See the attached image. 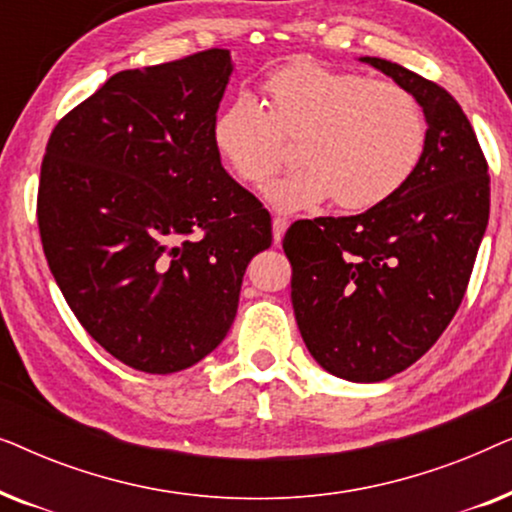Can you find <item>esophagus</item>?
I'll return each mask as SVG.
<instances>
[{
  "instance_id": "34e87169",
  "label": "esophagus",
  "mask_w": 512,
  "mask_h": 512,
  "mask_svg": "<svg viewBox=\"0 0 512 512\" xmlns=\"http://www.w3.org/2000/svg\"><path fill=\"white\" fill-rule=\"evenodd\" d=\"M286 228H289V221L282 219V216H275V219H272V237H275V244L282 242Z\"/></svg>"
}]
</instances>
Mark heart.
Returning <instances> with one entry per match:
<instances>
[{"instance_id": "b5f03b06", "label": "heart", "mask_w": 512, "mask_h": 512, "mask_svg": "<svg viewBox=\"0 0 512 512\" xmlns=\"http://www.w3.org/2000/svg\"><path fill=\"white\" fill-rule=\"evenodd\" d=\"M265 104L240 93L212 121V144L244 184H263L300 139L303 165L265 188L277 212L335 200L368 212L396 198L426 151V118L401 83L296 60L263 79Z\"/></svg>"}]
</instances>
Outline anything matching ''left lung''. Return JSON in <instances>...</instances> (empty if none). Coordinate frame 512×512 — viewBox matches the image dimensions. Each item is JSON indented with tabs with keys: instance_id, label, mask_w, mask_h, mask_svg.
<instances>
[{
	"instance_id": "obj_1",
	"label": "left lung",
	"mask_w": 512,
	"mask_h": 512,
	"mask_svg": "<svg viewBox=\"0 0 512 512\" xmlns=\"http://www.w3.org/2000/svg\"><path fill=\"white\" fill-rule=\"evenodd\" d=\"M417 97L426 151L396 198L356 216L296 221L284 235L291 303L328 373L382 382L433 347L457 314L489 221V174L459 102L424 76L361 58Z\"/></svg>"
}]
</instances>
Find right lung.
Returning a JSON list of instances; mask_svg holds the SVG:
<instances>
[{
  "instance_id": "obj_1",
  "label": "right lung",
  "mask_w": 512,
  "mask_h": 512,
  "mask_svg": "<svg viewBox=\"0 0 512 512\" xmlns=\"http://www.w3.org/2000/svg\"><path fill=\"white\" fill-rule=\"evenodd\" d=\"M226 48L125 69L55 125L37 221L55 282L111 356L151 375L226 338L268 209L223 170L212 121Z\"/></svg>"
}]
</instances>
